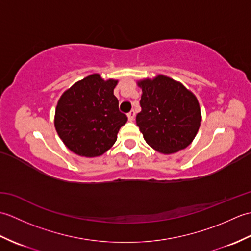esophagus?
<instances>
[{
	"mask_svg": "<svg viewBox=\"0 0 251 251\" xmlns=\"http://www.w3.org/2000/svg\"><path fill=\"white\" fill-rule=\"evenodd\" d=\"M127 116H128V120L130 121V122H132L135 120V116H136V113H135V111L134 110H131L128 114H127Z\"/></svg>",
	"mask_w": 251,
	"mask_h": 251,
	"instance_id": "obj_1",
	"label": "esophagus"
}]
</instances>
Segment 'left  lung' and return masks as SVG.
Here are the masks:
<instances>
[{"mask_svg": "<svg viewBox=\"0 0 251 251\" xmlns=\"http://www.w3.org/2000/svg\"><path fill=\"white\" fill-rule=\"evenodd\" d=\"M141 112L136 116L143 138L154 150L172 154L193 141L201 126L199 100L180 82L159 74L138 81Z\"/></svg>", "mask_w": 251, "mask_h": 251, "instance_id": "obj_1", "label": "left lung"}]
</instances>
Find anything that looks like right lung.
Returning <instances> with one entry per match:
<instances>
[{"label":"right lung","mask_w":251,"mask_h":251,"mask_svg":"<svg viewBox=\"0 0 251 251\" xmlns=\"http://www.w3.org/2000/svg\"><path fill=\"white\" fill-rule=\"evenodd\" d=\"M116 79L95 73L76 82L58 100L55 128L66 147L77 155H102L114 145L127 116L120 112L113 90Z\"/></svg>","instance_id":"add662e5"}]
</instances>
